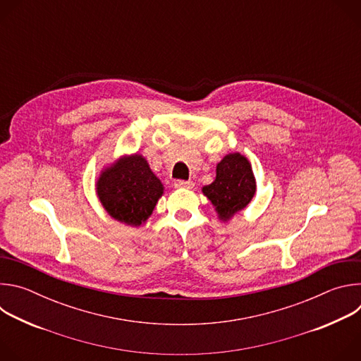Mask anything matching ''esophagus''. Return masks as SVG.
I'll return each mask as SVG.
<instances>
[{"label": "esophagus", "instance_id": "esophagus-1", "mask_svg": "<svg viewBox=\"0 0 361 361\" xmlns=\"http://www.w3.org/2000/svg\"><path fill=\"white\" fill-rule=\"evenodd\" d=\"M174 187L176 188H180V190H191L194 187V183L192 181H184V180H177L174 181Z\"/></svg>", "mask_w": 361, "mask_h": 361}]
</instances>
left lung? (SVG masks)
<instances>
[{
	"label": "left lung",
	"mask_w": 361,
	"mask_h": 361,
	"mask_svg": "<svg viewBox=\"0 0 361 361\" xmlns=\"http://www.w3.org/2000/svg\"><path fill=\"white\" fill-rule=\"evenodd\" d=\"M255 187L250 160L240 152H230L217 164L216 180L201 191L214 205L219 220L228 223L250 204Z\"/></svg>",
	"instance_id": "obj_1"
}]
</instances>
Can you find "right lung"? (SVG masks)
I'll list each match as a JSON object with an SVG mask.
<instances>
[{"label":"right lung","mask_w":361,"mask_h":361,"mask_svg":"<svg viewBox=\"0 0 361 361\" xmlns=\"http://www.w3.org/2000/svg\"><path fill=\"white\" fill-rule=\"evenodd\" d=\"M95 192L111 219L140 227L152 214L164 194V185L141 154L121 156L101 170Z\"/></svg>","instance_id":"right-lung-1"}]
</instances>
